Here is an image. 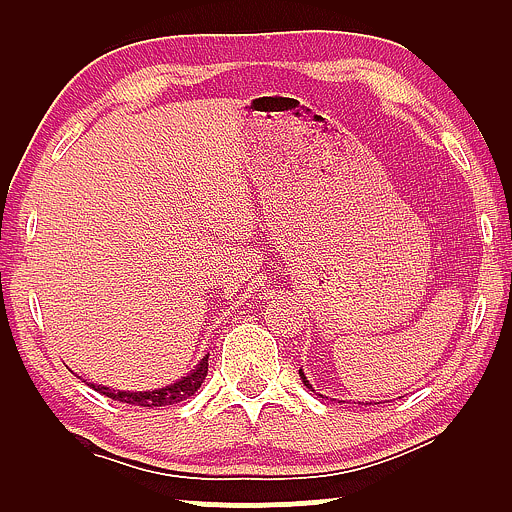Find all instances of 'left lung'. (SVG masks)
Listing matches in <instances>:
<instances>
[{"label": "left lung", "mask_w": 512, "mask_h": 512, "mask_svg": "<svg viewBox=\"0 0 512 512\" xmlns=\"http://www.w3.org/2000/svg\"><path fill=\"white\" fill-rule=\"evenodd\" d=\"M299 376H301V380H304V385L308 387V390H311V392H315V390H313V385H311V383H308V380H306V376H304V371H301V369H299ZM320 397H322V394H320Z\"/></svg>", "instance_id": "left-lung-1"}]
</instances>
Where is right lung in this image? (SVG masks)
I'll return each instance as SVG.
<instances>
[{"label": "right lung", "mask_w": 512, "mask_h": 512, "mask_svg": "<svg viewBox=\"0 0 512 512\" xmlns=\"http://www.w3.org/2000/svg\"><path fill=\"white\" fill-rule=\"evenodd\" d=\"M206 373H208V357L201 359V362L194 366L187 376H183L181 380H176V383H171L167 387H160V390H148V392L109 390V387L95 385V383H90V387L113 401L132 403V406H143V408H160V406H171V403H181L185 399H190L192 394L199 390L201 383L206 380Z\"/></svg>", "instance_id": "add662e5"}]
</instances>
